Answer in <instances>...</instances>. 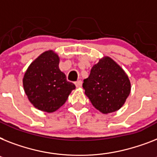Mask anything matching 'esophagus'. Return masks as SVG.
<instances>
[{"instance_id": "esophagus-1", "label": "esophagus", "mask_w": 157, "mask_h": 157, "mask_svg": "<svg viewBox=\"0 0 157 157\" xmlns=\"http://www.w3.org/2000/svg\"><path fill=\"white\" fill-rule=\"evenodd\" d=\"M75 84L76 87H81L82 85V82L81 80H78L77 82H75Z\"/></svg>"}]
</instances>
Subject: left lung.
<instances>
[{
	"label": "left lung",
	"mask_w": 157,
	"mask_h": 157,
	"mask_svg": "<svg viewBox=\"0 0 157 157\" xmlns=\"http://www.w3.org/2000/svg\"><path fill=\"white\" fill-rule=\"evenodd\" d=\"M82 87L93 106L102 113L108 114L123 107L130 94L131 82L124 70L105 56L93 66Z\"/></svg>",
	"instance_id": "8db88e82"
}]
</instances>
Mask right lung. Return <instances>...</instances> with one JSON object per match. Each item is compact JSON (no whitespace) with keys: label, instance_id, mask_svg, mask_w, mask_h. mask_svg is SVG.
I'll use <instances>...</instances> for the list:
<instances>
[{"label":"right lung","instance_id":"right-lung-1","mask_svg":"<svg viewBox=\"0 0 157 157\" xmlns=\"http://www.w3.org/2000/svg\"><path fill=\"white\" fill-rule=\"evenodd\" d=\"M59 57L53 50L42 53L29 65L23 78V86L29 102L48 113L60 108L75 84L59 70Z\"/></svg>","mask_w":157,"mask_h":157}]
</instances>
